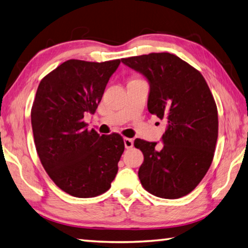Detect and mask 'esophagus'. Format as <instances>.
Masks as SVG:
<instances>
[{"mask_svg": "<svg viewBox=\"0 0 248 248\" xmlns=\"http://www.w3.org/2000/svg\"><path fill=\"white\" fill-rule=\"evenodd\" d=\"M124 144L126 149H132L134 146V140L130 138H124Z\"/></svg>", "mask_w": 248, "mask_h": 248, "instance_id": "esophagus-1", "label": "esophagus"}]
</instances>
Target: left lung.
I'll list each match as a JSON object with an SVG mask.
<instances>
[{
	"instance_id": "left-lung-1",
	"label": "left lung",
	"mask_w": 248,
	"mask_h": 248,
	"mask_svg": "<svg viewBox=\"0 0 248 248\" xmlns=\"http://www.w3.org/2000/svg\"><path fill=\"white\" fill-rule=\"evenodd\" d=\"M150 84L148 110L166 122L163 147L136 139L143 153L138 177L149 193L179 199L195 189L211 166L218 137L212 92L197 69L170 53L121 59Z\"/></svg>"
}]
</instances>
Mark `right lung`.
Listing matches in <instances>:
<instances>
[{
	"mask_svg": "<svg viewBox=\"0 0 248 248\" xmlns=\"http://www.w3.org/2000/svg\"><path fill=\"white\" fill-rule=\"evenodd\" d=\"M120 59L91 62L70 59L42 78L31 109L36 152L58 188L76 198L108 191L124 152L121 135L88 130L86 112L95 113Z\"/></svg>",
	"mask_w": 248,
	"mask_h": 248,
	"instance_id": "1",
	"label": "right lung"
}]
</instances>
